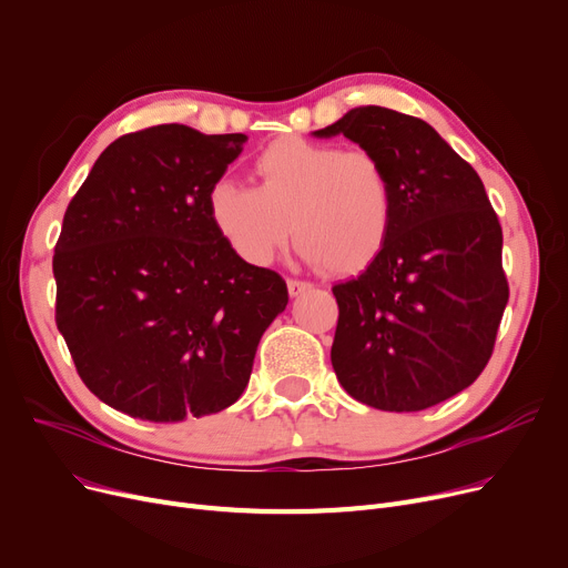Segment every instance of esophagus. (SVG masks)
I'll use <instances>...</instances> for the list:
<instances>
[{"mask_svg": "<svg viewBox=\"0 0 568 568\" xmlns=\"http://www.w3.org/2000/svg\"><path fill=\"white\" fill-rule=\"evenodd\" d=\"M313 285L308 283V281H300V278H287V292H290V296H300L302 292H306V290H311Z\"/></svg>", "mask_w": 568, "mask_h": 568, "instance_id": "1", "label": "esophagus"}]
</instances>
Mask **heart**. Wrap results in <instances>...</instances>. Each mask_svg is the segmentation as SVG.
Wrapping results in <instances>:
<instances>
[{
  "label": "heart",
  "mask_w": 568,
  "mask_h": 568,
  "mask_svg": "<svg viewBox=\"0 0 568 568\" xmlns=\"http://www.w3.org/2000/svg\"><path fill=\"white\" fill-rule=\"evenodd\" d=\"M253 170L260 186L219 179L206 193L209 221L239 260L268 264L294 230L308 262L354 274L389 242L396 191L373 149L285 135L262 149Z\"/></svg>",
  "instance_id": "b5f03b06"
}]
</instances>
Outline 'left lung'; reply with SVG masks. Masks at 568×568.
<instances>
[{"label":"left lung","mask_w":568,"mask_h":568,"mask_svg":"<svg viewBox=\"0 0 568 568\" xmlns=\"http://www.w3.org/2000/svg\"><path fill=\"white\" fill-rule=\"evenodd\" d=\"M338 133L389 168L396 219L366 272L332 287V364L359 403L419 412L467 389L493 356L509 302L501 225L481 176L424 119L362 105L315 131Z\"/></svg>","instance_id":"1"}]
</instances>
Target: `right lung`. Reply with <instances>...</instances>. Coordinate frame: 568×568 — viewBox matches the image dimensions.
I'll return each mask as SVG.
<instances>
[{
    "mask_svg": "<svg viewBox=\"0 0 568 568\" xmlns=\"http://www.w3.org/2000/svg\"><path fill=\"white\" fill-rule=\"evenodd\" d=\"M244 142L184 124L126 133L67 206L57 329L87 389L133 419L174 424L236 403L287 306L285 281L239 260L209 221L206 193Z\"/></svg>",
    "mask_w": 568,
    "mask_h": 568,
    "instance_id": "right-lung-1",
    "label": "right lung"
}]
</instances>
